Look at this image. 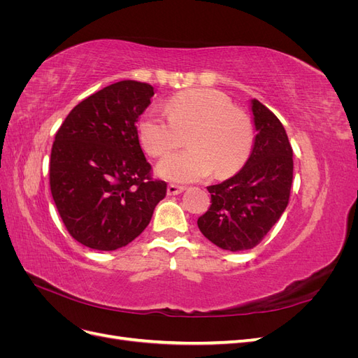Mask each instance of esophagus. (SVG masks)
Returning <instances> with one entry per match:
<instances>
[{"label": "esophagus", "instance_id": "34e87169", "mask_svg": "<svg viewBox=\"0 0 358 358\" xmlns=\"http://www.w3.org/2000/svg\"><path fill=\"white\" fill-rule=\"evenodd\" d=\"M185 191V187H180V185H175V183H170L167 187V194L169 196H178V194Z\"/></svg>", "mask_w": 358, "mask_h": 358}]
</instances>
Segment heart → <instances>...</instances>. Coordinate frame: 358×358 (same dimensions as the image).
Here are the masks:
<instances>
[{"label": "heart", "instance_id": "b5f03b06", "mask_svg": "<svg viewBox=\"0 0 358 358\" xmlns=\"http://www.w3.org/2000/svg\"><path fill=\"white\" fill-rule=\"evenodd\" d=\"M166 112L149 110L140 116L137 134L146 152L162 158L188 134V150L162 159L158 173L169 180L194 182L215 175H236L252 154L254 124L221 91L199 88L178 92L167 100Z\"/></svg>", "mask_w": 358, "mask_h": 358}]
</instances>
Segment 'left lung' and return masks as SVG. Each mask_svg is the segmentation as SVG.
<instances>
[{"label": "left lung", "mask_w": 358, "mask_h": 358, "mask_svg": "<svg viewBox=\"0 0 358 358\" xmlns=\"http://www.w3.org/2000/svg\"><path fill=\"white\" fill-rule=\"evenodd\" d=\"M251 104L252 154L233 178L208 187L212 204L197 221L204 237L233 252L264 239L288 206L292 183V148L284 125L258 100Z\"/></svg>", "instance_id": "8db88e82"}]
</instances>
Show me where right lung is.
<instances>
[{"label": "right lung", "instance_id": "1", "mask_svg": "<svg viewBox=\"0 0 358 358\" xmlns=\"http://www.w3.org/2000/svg\"><path fill=\"white\" fill-rule=\"evenodd\" d=\"M154 86L122 80L80 101L52 145L53 201L73 239L96 251H115L142 233L167 183L152 178L136 122Z\"/></svg>", "mask_w": 358, "mask_h": 358}]
</instances>
